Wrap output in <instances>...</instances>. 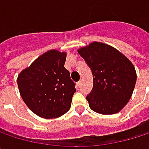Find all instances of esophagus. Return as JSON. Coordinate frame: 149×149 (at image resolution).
<instances>
[{"mask_svg":"<svg viewBox=\"0 0 149 149\" xmlns=\"http://www.w3.org/2000/svg\"><path fill=\"white\" fill-rule=\"evenodd\" d=\"M81 84H82V80H79V81L77 83V86H80Z\"/></svg>","mask_w":149,"mask_h":149,"instance_id":"34e87169","label":"esophagus"}]
</instances>
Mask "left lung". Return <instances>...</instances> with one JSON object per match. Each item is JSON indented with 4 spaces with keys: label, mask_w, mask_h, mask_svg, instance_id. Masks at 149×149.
I'll list each match as a JSON object with an SVG mask.
<instances>
[{
    "label": "left lung",
    "mask_w": 149,
    "mask_h": 149,
    "mask_svg": "<svg viewBox=\"0 0 149 149\" xmlns=\"http://www.w3.org/2000/svg\"><path fill=\"white\" fill-rule=\"evenodd\" d=\"M91 69L93 88L86 97L90 108L112 115L129 103L136 83L132 62L117 49L102 42H91L77 50Z\"/></svg>",
    "instance_id": "obj_1"
}]
</instances>
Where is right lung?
Masks as SVG:
<instances>
[{"label":"right lung","mask_w":149,"mask_h":149,"mask_svg":"<svg viewBox=\"0 0 149 149\" xmlns=\"http://www.w3.org/2000/svg\"><path fill=\"white\" fill-rule=\"evenodd\" d=\"M65 60L66 52L49 50L18 75L21 98L42 118L59 117L71 108L76 89L69 71L65 68Z\"/></svg>","instance_id":"obj_1"}]
</instances>
